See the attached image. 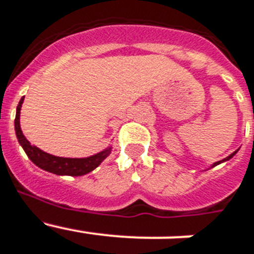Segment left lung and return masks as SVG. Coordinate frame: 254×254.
Wrapping results in <instances>:
<instances>
[{"label":"left lung","instance_id":"1","mask_svg":"<svg viewBox=\"0 0 254 254\" xmlns=\"http://www.w3.org/2000/svg\"><path fill=\"white\" fill-rule=\"evenodd\" d=\"M237 151H238V150H237ZM237 151H234V152H233V154H230V155H229V156H228V158L223 159V160H220V161H216V163H215V164H214V165H212V167H216V165H219V164H220V163H223V161H226V160H229V159H232V158H233V156H234V155H235V154H237Z\"/></svg>","mask_w":254,"mask_h":254}]
</instances>
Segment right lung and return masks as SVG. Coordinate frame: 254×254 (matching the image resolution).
Listing matches in <instances>:
<instances>
[{"label":"right lung","mask_w":254,"mask_h":254,"mask_svg":"<svg viewBox=\"0 0 254 254\" xmlns=\"http://www.w3.org/2000/svg\"><path fill=\"white\" fill-rule=\"evenodd\" d=\"M24 98H25V96H22L16 108L15 131H16L17 140H19L20 145L22 146L25 154L28 155V158L30 159L37 167H39L40 169L47 170V172L53 173V174H57V176H84V174H87V173H90L91 170L95 169V168L107 158L108 155L111 154L112 147H108L104 151L98 152V154L93 155V156H89V158H60V156L47 154L43 150H40L38 149L37 146L30 145V142L26 140L25 136L22 134L21 128H20V109H21V104L22 102H24Z\"/></svg>","instance_id":"1"}]
</instances>
